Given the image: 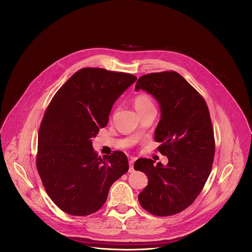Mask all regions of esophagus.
<instances>
[{"mask_svg":"<svg viewBox=\"0 0 252 252\" xmlns=\"http://www.w3.org/2000/svg\"><path fill=\"white\" fill-rule=\"evenodd\" d=\"M134 161H135V158H131L128 160V164H129V169H128V171H129V172H132V171H133V163H134Z\"/></svg>","mask_w":252,"mask_h":252,"instance_id":"esophagus-1","label":"esophagus"}]
</instances>
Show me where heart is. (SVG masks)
<instances>
[{
	"mask_svg": "<svg viewBox=\"0 0 252 252\" xmlns=\"http://www.w3.org/2000/svg\"><path fill=\"white\" fill-rule=\"evenodd\" d=\"M133 104H134L135 110L138 114L148 110V109H151V107H155L152 98L150 97V95H148L146 94H137L133 99Z\"/></svg>",
	"mask_w": 252,
	"mask_h": 252,
	"instance_id": "heart-1",
	"label": "heart"
}]
</instances>
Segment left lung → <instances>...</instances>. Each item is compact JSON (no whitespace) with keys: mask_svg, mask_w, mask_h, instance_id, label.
<instances>
[{"mask_svg":"<svg viewBox=\"0 0 252 252\" xmlns=\"http://www.w3.org/2000/svg\"><path fill=\"white\" fill-rule=\"evenodd\" d=\"M152 94L159 104L160 120L155 131L158 148L167 157L163 165L139 158L134 169L145 172L149 184L139 194L140 205L158 217L189 207L202 190L214 158V135L203 97L175 71L142 76L135 91Z\"/></svg>","mask_w":252,"mask_h":252,"instance_id":"left-lung-1","label":"left lung"}]
</instances>
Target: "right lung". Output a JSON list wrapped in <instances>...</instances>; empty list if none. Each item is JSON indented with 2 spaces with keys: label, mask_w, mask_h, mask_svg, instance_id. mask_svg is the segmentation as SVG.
Returning a JSON list of instances; mask_svg holds the SVG:
<instances>
[{
  "label": "right lung",
  "mask_w": 252,
  "mask_h": 252,
  "mask_svg": "<svg viewBox=\"0 0 252 252\" xmlns=\"http://www.w3.org/2000/svg\"><path fill=\"white\" fill-rule=\"evenodd\" d=\"M135 81L130 74L85 67L51 100L39 130L37 167L46 191L63 211L78 217L97 211L112 185L128 170L124 153L101 158L92 140Z\"/></svg>",
  "instance_id": "obj_1"
}]
</instances>
